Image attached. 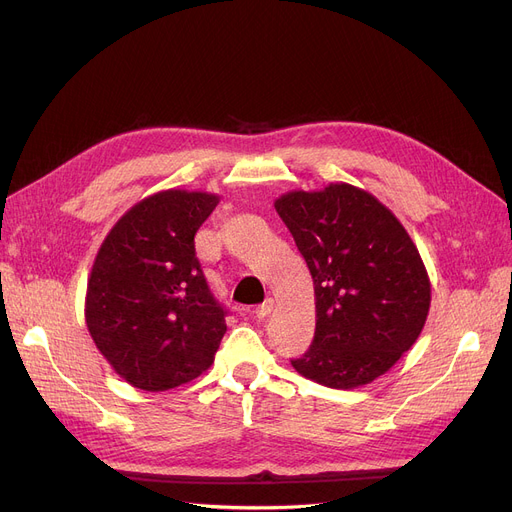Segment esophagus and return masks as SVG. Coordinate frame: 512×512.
I'll use <instances>...</instances> for the list:
<instances>
[{
	"label": "esophagus",
	"instance_id": "34e87169",
	"mask_svg": "<svg viewBox=\"0 0 512 512\" xmlns=\"http://www.w3.org/2000/svg\"><path fill=\"white\" fill-rule=\"evenodd\" d=\"M272 311H274V301L267 299L265 303H261V305H257V307L253 309V315L259 317V319H265Z\"/></svg>",
	"mask_w": 512,
	"mask_h": 512
}]
</instances>
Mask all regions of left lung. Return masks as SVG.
Instances as JSON below:
<instances>
[{"instance_id": "left-lung-1", "label": "left lung", "mask_w": 512, "mask_h": 512, "mask_svg": "<svg viewBox=\"0 0 512 512\" xmlns=\"http://www.w3.org/2000/svg\"><path fill=\"white\" fill-rule=\"evenodd\" d=\"M274 205L315 290V336L292 367L328 388L371 384L425 326L432 284L415 242L384 203L346 182L290 191Z\"/></svg>"}]
</instances>
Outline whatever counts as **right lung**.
<instances>
[{
	"mask_svg": "<svg viewBox=\"0 0 512 512\" xmlns=\"http://www.w3.org/2000/svg\"><path fill=\"white\" fill-rule=\"evenodd\" d=\"M220 195L168 188L134 203L107 232L87 282L85 321L130 386L164 392L207 371L226 334L195 255Z\"/></svg>",
	"mask_w": 512,
	"mask_h": 512,
	"instance_id": "add662e5",
	"label": "right lung"
}]
</instances>
